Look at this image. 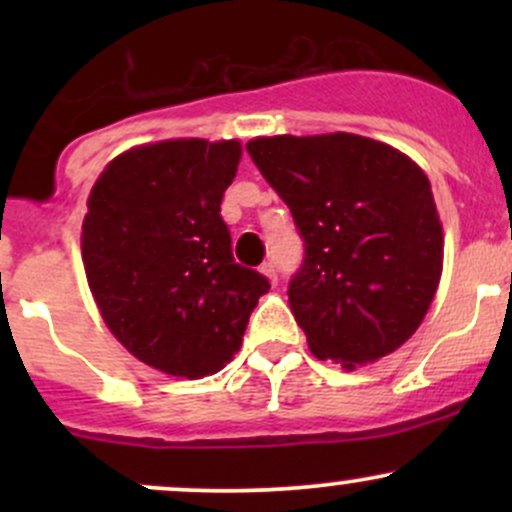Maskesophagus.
<instances>
[{"label":"esophagus","mask_w":512,"mask_h":512,"mask_svg":"<svg viewBox=\"0 0 512 512\" xmlns=\"http://www.w3.org/2000/svg\"><path fill=\"white\" fill-rule=\"evenodd\" d=\"M260 272L267 276L269 281H272V284H276V281H279V274H276V267H274V262H264L262 267H260Z\"/></svg>","instance_id":"esophagus-1"}]
</instances>
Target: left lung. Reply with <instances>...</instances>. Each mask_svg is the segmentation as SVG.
Returning <instances> with one entry per match:
<instances>
[{"instance_id": "left-lung-1", "label": "left lung", "mask_w": 512, "mask_h": 512, "mask_svg": "<svg viewBox=\"0 0 512 512\" xmlns=\"http://www.w3.org/2000/svg\"><path fill=\"white\" fill-rule=\"evenodd\" d=\"M245 149L303 238L286 293L310 351L354 370L399 349L443 272V228L424 170L346 132L260 137Z\"/></svg>"}]
</instances>
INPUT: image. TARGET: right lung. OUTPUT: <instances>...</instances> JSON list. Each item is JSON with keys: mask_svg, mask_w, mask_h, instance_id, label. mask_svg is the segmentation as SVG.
Wrapping results in <instances>:
<instances>
[{"mask_svg": "<svg viewBox=\"0 0 512 512\" xmlns=\"http://www.w3.org/2000/svg\"><path fill=\"white\" fill-rule=\"evenodd\" d=\"M240 144L170 139L120 154L81 226L86 279L108 330L146 366L204 378L231 361L267 276L233 260L221 199Z\"/></svg>", "mask_w": 512, "mask_h": 512, "instance_id": "add662e5", "label": "right lung"}]
</instances>
